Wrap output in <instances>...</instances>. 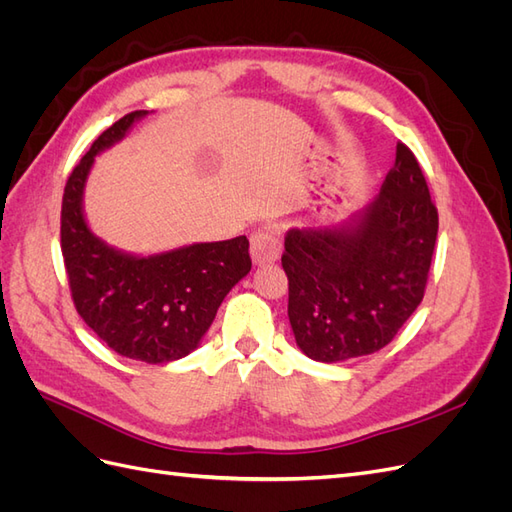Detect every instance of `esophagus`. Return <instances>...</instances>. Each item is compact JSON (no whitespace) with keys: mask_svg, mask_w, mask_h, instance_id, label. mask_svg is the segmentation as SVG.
Segmentation results:
<instances>
[{"mask_svg":"<svg viewBox=\"0 0 512 512\" xmlns=\"http://www.w3.org/2000/svg\"><path fill=\"white\" fill-rule=\"evenodd\" d=\"M250 252L254 262H275L282 256V237L275 228H262L256 230L250 241Z\"/></svg>","mask_w":512,"mask_h":512,"instance_id":"esophagus-1","label":"esophagus"}]
</instances>
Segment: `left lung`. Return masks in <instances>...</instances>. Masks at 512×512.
Returning <instances> with one entry per match:
<instances>
[{"instance_id": "left-lung-1", "label": "left lung", "mask_w": 512, "mask_h": 512, "mask_svg": "<svg viewBox=\"0 0 512 512\" xmlns=\"http://www.w3.org/2000/svg\"><path fill=\"white\" fill-rule=\"evenodd\" d=\"M438 209L414 153L397 143L380 194L342 226L288 230L282 267L299 348L337 363L378 352L425 297Z\"/></svg>"}]
</instances>
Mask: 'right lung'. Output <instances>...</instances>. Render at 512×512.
Listing matches in <instances>:
<instances>
[{
	"label": "right lung",
	"mask_w": 512,
	"mask_h": 512,
	"mask_svg": "<svg viewBox=\"0 0 512 512\" xmlns=\"http://www.w3.org/2000/svg\"><path fill=\"white\" fill-rule=\"evenodd\" d=\"M143 115H123L74 166L61 198V254L87 327L121 356L170 363L198 346L230 288L250 273L252 258L245 235L147 258L121 254L91 235L81 205L89 168Z\"/></svg>",
	"instance_id": "right-lung-1"
}]
</instances>
